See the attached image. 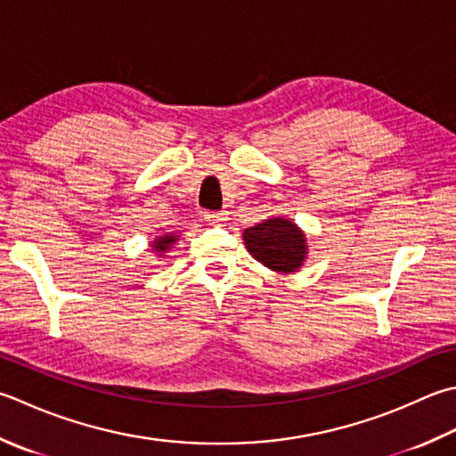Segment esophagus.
Wrapping results in <instances>:
<instances>
[{"instance_id": "obj_1", "label": "esophagus", "mask_w": 456, "mask_h": 456, "mask_svg": "<svg viewBox=\"0 0 456 456\" xmlns=\"http://www.w3.org/2000/svg\"><path fill=\"white\" fill-rule=\"evenodd\" d=\"M203 217L209 223V225H221L223 221H227V213L225 211H205Z\"/></svg>"}]
</instances>
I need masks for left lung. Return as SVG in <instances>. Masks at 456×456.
Listing matches in <instances>:
<instances>
[{"instance_id": "1", "label": "left lung", "mask_w": 456, "mask_h": 456, "mask_svg": "<svg viewBox=\"0 0 456 456\" xmlns=\"http://www.w3.org/2000/svg\"><path fill=\"white\" fill-rule=\"evenodd\" d=\"M243 240L247 251L274 273H297L308 253L306 235L287 217H271L245 229Z\"/></svg>"}]
</instances>
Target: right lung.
I'll use <instances>...</instances> for the list:
<instances>
[{
    "label": "right lung",
    "instance_id": "1",
    "mask_svg": "<svg viewBox=\"0 0 456 456\" xmlns=\"http://www.w3.org/2000/svg\"><path fill=\"white\" fill-rule=\"evenodd\" d=\"M177 240V235H159V237H156L154 239V243H151V248H154L156 253H166V251H169V248H172V245L175 243Z\"/></svg>",
    "mask_w": 456,
    "mask_h": 456
}]
</instances>
